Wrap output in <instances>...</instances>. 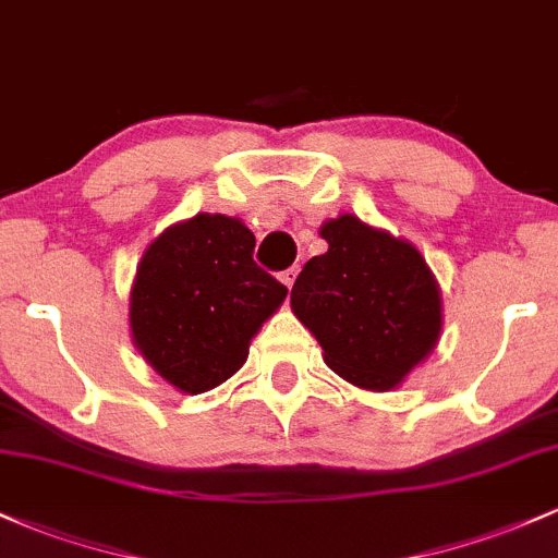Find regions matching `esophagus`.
<instances>
[{"label":"esophagus","mask_w":558,"mask_h":558,"mask_svg":"<svg viewBox=\"0 0 558 558\" xmlns=\"http://www.w3.org/2000/svg\"><path fill=\"white\" fill-rule=\"evenodd\" d=\"M298 271H301V268H287V271H281V281H284V287L287 290H292V284H295V279H298Z\"/></svg>","instance_id":"esophagus-1"}]
</instances>
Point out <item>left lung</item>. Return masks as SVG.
I'll return each instance as SVG.
<instances>
[{"label": "left lung", "mask_w": 558, "mask_h": 558, "mask_svg": "<svg viewBox=\"0 0 558 558\" xmlns=\"http://www.w3.org/2000/svg\"><path fill=\"white\" fill-rule=\"evenodd\" d=\"M327 253L292 287V314L325 364L364 391H393L441 335V290L421 250L343 213L322 223Z\"/></svg>", "instance_id": "obj_1"}]
</instances>
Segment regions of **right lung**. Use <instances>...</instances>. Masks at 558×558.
I'll return each instance as SVG.
<instances>
[{
  "label": "right lung",
  "mask_w": 558,
  "mask_h": 558,
  "mask_svg": "<svg viewBox=\"0 0 558 558\" xmlns=\"http://www.w3.org/2000/svg\"><path fill=\"white\" fill-rule=\"evenodd\" d=\"M239 218L199 213L167 226L143 253L130 290L137 353L181 393H205L247 362L250 343L287 287L253 260Z\"/></svg>",
  "instance_id": "right-lung-1"
}]
</instances>
